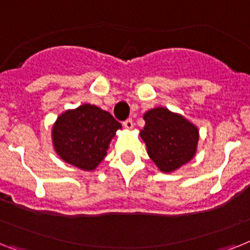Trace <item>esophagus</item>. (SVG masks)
<instances>
[{"mask_svg":"<svg viewBox=\"0 0 250 250\" xmlns=\"http://www.w3.org/2000/svg\"><path fill=\"white\" fill-rule=\"evenodd\" d=\"M123 125H125V129H132L133 128V122H132V119H127V121L123 122Z\"/></svg>","mask_w":250,"mask_h":250,"instance_id":"34e87169","label":"esophagus"}]
</instances>
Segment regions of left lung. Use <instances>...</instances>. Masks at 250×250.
I'll return each mask as SVG.
<instances>
[{"label": "left lung", "instance_id": "obj_1", "mask_svg": "<svg viewBox=\"0 0 250 250\" xmlns=\"http://www.w3.org/2000/svg\"><path fill=\"white\" fill-rule=\"evenodd\" d=\"M144 119L146 125L140 136L159 170L173 173L194 157L200 129L184 115L156 106L145 113Z\"/></svg>", "mask_w": 250, "mask_h": 250}]
</instances>
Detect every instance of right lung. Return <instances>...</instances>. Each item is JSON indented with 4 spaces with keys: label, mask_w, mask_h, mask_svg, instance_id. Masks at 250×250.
<instances>
[{
    "label": "right lung",
    "mask_w": 250,
    "mask_h": 250,
    "mask_svg": "<svg viewBox=\"0 0 250 250\" xmlns=\"http://www.w3.org/2000/svg\"><path fill=\"white\" fill-rule=\"evenodd\" d=\"M122 125L110 113L91 104L67 109L52 125L56 154L80 170L93 171L106 156L109 145Z\"/></svg>",
    "instance_id": "1"
}]
</instances>
